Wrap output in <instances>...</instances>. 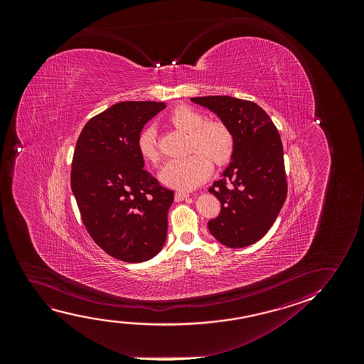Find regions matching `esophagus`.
I'll return each instance as SVG.
<instances>
[{
    "label": "esophagus",
    "instance_id": "obj_1",
    "mask_svg": "<svg viewBox=\"0 0 364 364\" xmlns=\"http://www.w3.org/2000/svg\"><path fill=\"white\" fill-rule=\"evenodd\" d=\"M189 195L186 193H181V191H176L174 195L175 201H183V200L188 199Z\"/></svg>",
    "mask_w": 364,
    "mask_h": 364
}]
</instances>
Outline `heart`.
<instances>
[{
    "instance_id": "obj_1",
    "label": "heart",
    "mask_w": 364,
    "mask_h": 364,
    "mask_svg": "<svg viewBox=\"0 0 364 364\" xmlns=\"http://www.w3.org/2000/svg\"><path fill=\"white\" fill-rule=\"evenodd\" d=\"M204 115L196 110L179 105L169 117L168 123L189 134L188 150L198 151L183 159L170 160L160 170L159 179L173 189L193 190L203 184L211 174V165H224L234 153V136L220 120L204 122ZM141 159L148 164L159 163L160 151L156 141V130L149 127L140 133L136 141Z\"/></svg>"
}]
</instances>
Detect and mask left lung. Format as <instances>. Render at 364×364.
I'll use <instances>...</instances> for the list:
<instances>
[{"mask_svg": "<svg viewBox=\"0 0 364 364\" xmlns=\"http://www.w3.org/2000/svg\"><path fill=\"white\" fill-rule=\"evenodd\" d=\"M219 117L234 136V153L210 193L221 205L210 234L231 249L255 244L274 225L287 195L284 148L259 105L229 95L190 98Z\"/></svg>", "mask_w": 364, "mask_h": 364, "instance_id": "1", "label": "left lung"}]
</instances>
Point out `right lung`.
<instances>
[{
    "label": "right lung",
    "instance_id": "obj_1",
    "mask_svg": "<svg viewBox=\"0 0 364 364\" xmlns=\"http://www.w3.org/2000/svg\"><path fill=\"white\" fill-rule=\"evenodd\" d=\"M159 102H120L85 125L75 144L70 188L85 229L100 249L124 262H144L166 240L174 191L144 170L136 141Z\"/></svg>",
    "mask_w": 364,
    "mask_h": 364
}]
</instances>
